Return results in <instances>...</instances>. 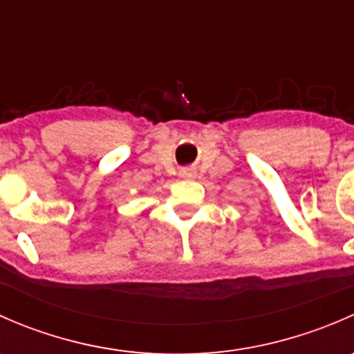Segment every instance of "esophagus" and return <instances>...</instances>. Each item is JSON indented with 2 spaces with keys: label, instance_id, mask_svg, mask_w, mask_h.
Instances as JSON below:
<instances>
[{
  "label": "esophagus",
  "instance_id": "obj_1",
  "mask_svg": "<svg viewBox=\"0 0 354 354\" xmlns=\"http://www.w3.org/2000/svg\"><path fill=\"white\" fill-rule=\"evenodd\" d=\"M181 176H183V178H194L195 171L190 169V167H185V169H181Z\"/></svg>",
  "mask_w": 354,
  "mask_h": 354
}]
</instances>
